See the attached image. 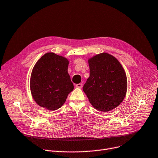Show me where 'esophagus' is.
Here are the masks:
<instances>
[{"instance_id": "esophagus-1", "label": "esophagus", "mask_w": 158, "mask_h": 158, "mask_svg": "<svg viewBox=\"0 0 158 158\" xmlns=\"http://www.w3.org/2000/svg\"><path fill=\"white\" fill-rule=\"evenodd\" d=\"M76 86L77 88H81L82 87V83H79V84H77L76 85Z\"/></svg>"}]
</instances>
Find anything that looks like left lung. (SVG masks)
<instances>
[{
    "label": "left lung",
    "instance_id": "obj_1",
    "mask_svg": "<svg viewBox=\"0 0 158 158\" xmlns=\"http://www.w3.org/2000/svg\"><path fill=\"white\" fill-rule=\"evenodd\" d=\"M89 77L83 88L89 101L100 111L117 107L127 92V77L122 66L107 53L98 54L88 60Z\"/></svg>",
    "mask_w": 158,
    "mask_h": 158
}]
</instances>
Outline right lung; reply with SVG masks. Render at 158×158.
<instances>
[{
  "label": "right lung",
  "mask_w": 158,
  "mask_h": 158,
  "mask_svg": "<svg viewBox=\"0 0 158 158\" xmlns=\"http://www.w3.org/2000/svg\"><path fill=\"white\" fill-rule=\"evenodd\" d=\"M69 61L54 53H47L36 62L30 79L31 94L36 103L56 110L65 102L73 85L68 73Z\"/></svg>",
  "instance_id": "add662e5"
}]
</instances>
